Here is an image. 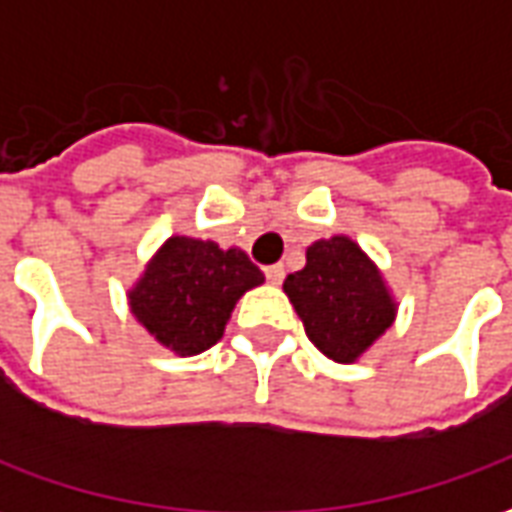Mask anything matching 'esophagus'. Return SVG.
<instances>
[{
  "instance_id": "1",
  "label": "esophagus",
  "mask_w": 512,
  "mask_h": 512,
  "mask_svg": "<svg viewBox=\"0 0 512 512\" xmlns=\"http://www.w3.org/2000/svg\"><path fill=\"white\" fill-rule=\"evenodd\" d=\"M266 279L268 282H271V285H279V282H282V279H285V268L279 266H268L266 268Z\"/></svg>"
}]
</instances>
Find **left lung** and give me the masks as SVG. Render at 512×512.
Here are the masks:
<instances>
[{
    "mask_svg": "<svg viewBox=\"0 0 512 512\" xmlns=\"http://www.w3.org/2000/svg\"><path fill=\"white\" fill-rule=\"evenodd\" d=\"M282 290L310 343L337 365L359 362L397 318L395 293L376 260L343 233L307 246V263Z\"/></svg>",
    "mask_w": 512,
    "mask_h": 512,
    "instance_id": "8db88e82",
    "label": "left lung"
}]
</instances>
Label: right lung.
Instances as JSON below:
<instances>
[{"mask_svg": "<svg viewBox=\"0 0 512 512\" xmlns=\"http://www.w3.org/2000/svg\"><path fill=\"white\" fill-rule=\"evenodd\" d=\"M263 282V271L244 249H219L216 241L169 235L134 279L126 299L158 345L178 356H197L222 340L238 299Z\"/></svg>", "mask_w": 512, "mask_h": 512, "instance_id": "obj_1", "label": "right lung"}]
</instances>
